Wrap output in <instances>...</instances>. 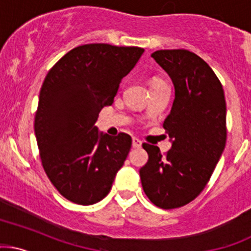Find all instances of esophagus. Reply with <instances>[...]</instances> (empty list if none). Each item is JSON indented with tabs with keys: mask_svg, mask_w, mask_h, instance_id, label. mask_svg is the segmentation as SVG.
Returning a JSON list of instances; mask_svg holds the SVG:
<instances>
[{
	"mask_svg": "<svg viewBox=\"0 0 251 251\" xmlns=\"http://www.w3.org/2000/svg\"><path fill=\"white\" fill-rule=\"evenodd\" d=\"M132 147L133 148H140L142 147V140L138 138H133L132 139Z\"/></svg>",
	"mask_w": 251,
	"mask_h": 251,
	"instance_id": "obj_1",
	"label": "esophagus"
}]
</instances>
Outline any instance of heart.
<instances>
[{"instance_id": "1", "label": "heart", "mask_w": 251, "mask_h": 251, "mask_svg": "<svg viewBox=\"0 0 251 251\" xmlns=\"http://www.w3.org/2000/svg\"><path fill=\"white\" fill-rule=\"evenodd\" d=\"M162 82H163V81H161V79H157V78H155V79H152V83H151V85H155V84L162 83Z\"/></svg>"}]
</instances>
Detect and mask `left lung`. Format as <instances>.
I'll use <instances>...</instances> for the list:
<instances>
[{
	"instance_id": "1",
	"label": "left lung",
	"mask_w": 251,
	"mask_h": 251,
	"mask_svg": "<svg viewBox=\"0 0 251 251\" xmlns=\"http://www.w3.org/2000/svg\"><path fill=\"white\" fill-rule=\"evenodd\" d=\"M170 76L175 100L163 127L172 149L162 155L144 143L148 163L142 186L157 207L172 210L194 200L210 181L226 143V102L210 65L188 50H159L151 54Z\"/></svg>"
}]
</instances>
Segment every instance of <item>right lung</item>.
Instances as JSON below:
<instances>
[{
	"label": "right lung",
	"mask_w": 251,
	"mask_h": 251,
	"mask_svg": "<svg viewBox=\"0 0 251 251\" xmlns=\"http://www.w3.org/2000/svg\"><path fill=\"white\" fill-rule=\"evenodd\" d=\"M143 52L136 46L109 44L77 46L44 79L35 138L46 175L71 202L93 205L102 200L130 152L127 133H100L95 123Z\"/></svg>",
	"instance_id": "add662e5"
}]
</instances>
